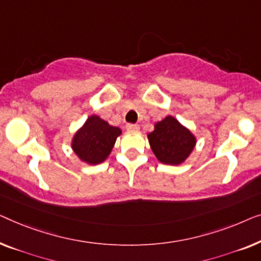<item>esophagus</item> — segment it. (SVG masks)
I'll return each mask as SVG.
<instances>
[{
    "mask_svg": "<svg viewBox=\"0 0 261 261\" xmlns=\"http://www.w3.org/2000/svg\"><path fill=\"white\" fill-rule=\"evenodd\" d=\"M127 131H139V126L137 124H127L126 125Z\"/></svg>",
    "mask_w": 261,
    "mask_h": 261,
    "instance_id": "34e87169",
    "label": "esophagus"
}]
</instances>
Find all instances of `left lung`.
<instances>
[{
    "instance_id": "obj_1",
    "label": "left lung",
    "mask_w": 261,
    "mask_h": 261,
    "mask_svg": "<svg viewBox=\"0 0 261 261\" xmlns=\"http://www.w3.org/2000/svg\"><path fill=\"white\" fill-rule=\"evenodd\" d=\"M146 136L156 159L169 166L182 164L196 145V136L172 116L155 123Z\"/></svg>"
}]
</instances>
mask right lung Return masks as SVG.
I'll use <instances>...</instances> for the list:
<instances>
[{"instance_id":"right-lung-1","label":"right lung","mask_w":261,"mask_h":261,"mask_svg":"<svg viewBox=\"0 0 261 261\" xmlns=\"http://www.w3.org/2000/svg\"><path fill=\"white\" fill-rule=\"evenodd\" d=\"M120 135V127L110 125L99 116L92 115L75 131L71 148L82 162L95 166L108 159Z\"/></svg>"}]
</instances>
